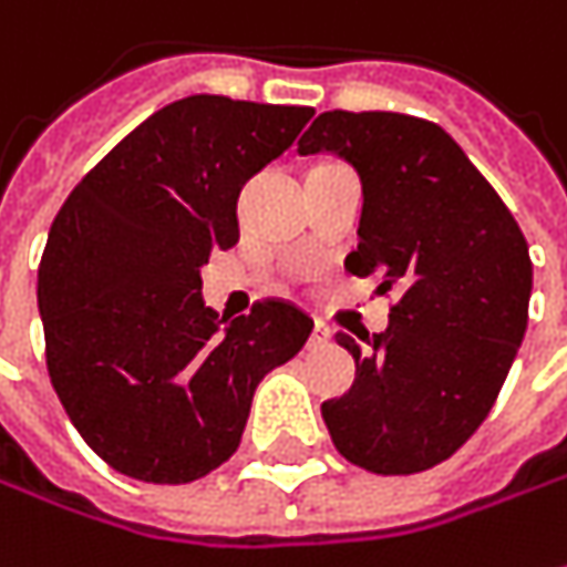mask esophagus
<instances>
[{
    "label": "esophagus",
    "instance_id": "34e87169",
    "mask_svg": "<svg viewBox=\"0 0 567 567\" xmlns=\"http://www.w3.org/2000/svg\"><path fill=\"white\" fill-rule=\"evenodd\" d=\"M313 342H317V344L332 342V332H329V326H326L322 320H317V329H313Z\"/></svg>",
    "mask_w": 567,
    "mask_h": 567
}]
</instances>
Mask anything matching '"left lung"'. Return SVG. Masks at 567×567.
Instances as JSON below:
<instances>
[{
  "label": "left lung",
  "mask_w": 567,
  "mask_h": 567,
  "mask_svg": "<svg viewBox=\"0 0 567 567\" xmlns=\"http://www.w3.org/2000/svg\"><path fill=\"white\" fill-rule=\"evenodd\" d=\"M298 153H336L363 190L351 276L401 291L367 348L339 332L358 377L322 420L351 464L417 474L474 436L512 370L534 285L515 216L440 125L401 112H322Z\"/></svg>",
  "instance_id": "left-lung-1"
}]
</instances>
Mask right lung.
<instances>
[{
	"instance_id": "1",
	"label": "right lung",
	"mask_w": 567,
	"mask_h": 567,
	"mask_svg": "<svg viewBox=\"0 0 567 567\" xmlns=\"http://www.w3.org/2000/svg\"><path fill=\"white\" fill-rule=\"evenodd\" d=\"M310 106L185 96L81 178L47 238L37 303L74 430L118 474L190 483L235 455L254 392L313 320L260 301L225 322L200 295L213 247L238 241V194L282 156Z\"/></svg>"
}]
</instances>
